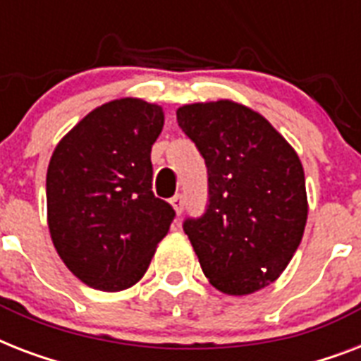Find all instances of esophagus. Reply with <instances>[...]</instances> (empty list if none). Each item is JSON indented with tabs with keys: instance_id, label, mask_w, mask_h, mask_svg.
<instances>
[{
	"instance_id": "1",
	"label": "esophagus",
	"mask_w": 361,
	"mask_h": 361,
	"mask_svg": "<svg viewBox=\"0 0 361 361\" xmlns=\"http://www.w3.org/2000/svg\"><path fill=\"white\" fill-rule=\"evenodd\" d=\"M183 204H185V202H183V197H181V195H176V197L170 198V206L174 208V212L178 215L183 212Z\"/></svg>"
}]
</instances>
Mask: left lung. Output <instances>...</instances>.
Here are the masks:
<instances>
[{
  "label": "left lung",
  "mask_w": 361,
  "mask_h": 361,
  "mask_svg": "<svg viewBox=\"0 0 361 361\" xmlns=\"http://www.w3.org/2000/svg\"><path fill=\"white\" fill-rule=\"evenodd\" d=\"M176 116L208 166V209L183 223L204 275L231 296L260 290L305 231L302 161L264 116L228 99L183 104Z\"/></svg>",
  "instance_id": "obj_1"
}]
</instances>
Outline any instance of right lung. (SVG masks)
Masks as SVG:
<instances>
[{"label": "right lung", "mask_w": 361, "mask_h": 361, "mask_svg": "<svg viewBox=\"0 0 361 361\" xmlns=\"http://www.w3.org/2000/svg\"><path fill=\"white\" fill-rule=\"evenodd\" d=\"M159 104L104 103L58 142L47 172L48 231L59 258L92 288L120 292L144 277L174 209L152 191Z\"/></svg>", "instance_id": "1"}]
</instances>
